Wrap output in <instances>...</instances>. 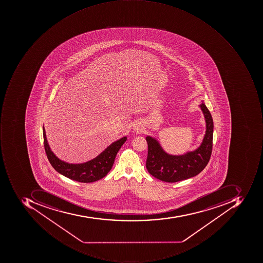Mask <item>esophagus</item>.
<instances>
[{
    "label": "esophagus",
    "mask_w": 263,
    "mask_h": 263,
    "mask_svg": "<svg viewBox=\"0 0 263 263\" xmlns=\"http://www.w3.org/2000/svg\"><path fill=\"white\" fill-rule=\"evenodd\" d=\"M143 129H144V126H143L142 124L140 122H135L134 125V130L137 133H141L142 132Z\"/></svg>",
    "instance_id": "esophagus-1"
}]
</instances>
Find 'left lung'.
<instances>
[{
    "instance_id": "1",
    "label": "left lung",
    "mask_w": 263,
    "mask_h": 263,
    "mask_svg": "<svg viewBox=\"0 0 263 263\" xmlns=\"http://www.w3.org/2000/svg\"><path fill=\"white\" fill-rule=\"evenodd\" d=\"M199 107L205 121V134L198 148L182 155H172L162 148L158 140L147 136L146 168L156 179L166 182L185 180L198 175L210 161L213 148V121L203 100Z\"/></svg>"
}]
</instances>
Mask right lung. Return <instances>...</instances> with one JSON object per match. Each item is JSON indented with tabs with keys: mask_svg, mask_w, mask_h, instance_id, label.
Segmentation results:
<instances>
[{
	"mask_svg": "<svg viewBox=\"0 0 263 263\" xmlns=\"http://www.w3.org/2000/svg\"><path fill=\"white\" fill-rule=\"evenodd\" d=\"M43 132L45 151L55 171L72 180L85 183L100 180L107 175L111 170L118 152L127 139V137L125 136L114 141L97 157L85 163H69L60 160L50 149L44 126H43Z\"/></svg>",
	"mask_w": 263,
	"mask_h": 263,
	"instance_id": "add662e5",
	"label": "right lung"
}]
</instances>
